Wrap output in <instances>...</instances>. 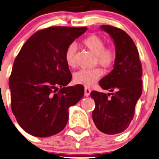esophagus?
Segmentation results:
<instances>
[{
	"label": "esophagus",
	"instance_id": "34e87169",
	"mask_svg": "<svg viewBox=\"0 0 159 159\" xmlns=\"http://www.w3.org/2000/svg\"><path fill=\"white\" fill-rule=\"evenodd\" d=\"M91 90L90 89V88H84V95L86 97H88L90 95V93H91Z\"/></svg>",
	"mask_w": 159,
	"mask_h": 159
}]
</instances>
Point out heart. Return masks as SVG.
<instances>
[{
    "label": "heart",
    "mask_w": 159,
    "mask_h": 159,
    "mask_svg": "<svg viewBox=\"0 0 159 159\" xmlns=\"http://www.w3.org/2000/svg\"><path fill=\"white\" fill-rule=\"evenodd\" d=\"M82 43L90 51L96 56V61L105 68L111 67L116 61L117 52L116 48L112 45L104 46V41L100 36L91 34L82 40ZM75 52L76 46L71 43L66 47L64 52V58L67 66H75ZM103 75V70L99 67L86 69L78 70L73 75V80L76 84L84 86H91L98 81Z\"/></svg>",
    "instance_id": "1"
}]
</instances>
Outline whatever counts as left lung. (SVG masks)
Wrapping results in <instances>:
<instances>
[{
	"label": "left lung",
	"instance_id": "obj_1",
	"mask_svg": "<svg viewBox=\"0 0 159 159\" xmlns=\"http://www.w3.org/2000/svg\"><path fill=\"white\" fill-rule=\"evenodd\" d=\"M101 29L113 39L117 58L111 72L99 82L110 93L91 91L95 101L92 118L100 131L115 135L126 130L133 119L143 92V68L136 45L126 32L110 25H103Z\"/></svg>",
	"mask_w": 159,
	"mask_h": 159
}]
</instances>
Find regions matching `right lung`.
<instances>
[{
    "label": "right lung",
    "mask_w": 159,
    "mask_h": 159,
    "mask_svg": "<svg viewBox=\"0 0 159 159\" xmlns=\"http://www.w3.org/2000/svg\"><path fill=\"white\" fill-rule=\"evenodd\" d=\"M87 27L52 26L26 40L13 62L9 87L11 110L24 131L48 137L66 127L68 109L84 93V86L66 87L71 81L64 58L66 47Z\"/></svg>",
    "instance_id": "right-lung-1"
}]
</instances>
